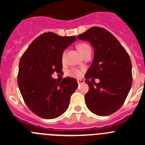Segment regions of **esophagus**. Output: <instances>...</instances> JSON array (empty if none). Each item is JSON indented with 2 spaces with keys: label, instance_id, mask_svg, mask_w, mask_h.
I'll use <instances>...</instances> for the list:
<instances>
[{
  "label": "esophagus",
  "instance_id": "obj_1",
  "mask_svg": "<svg viewBox=\"0 0 145 145\" xmlns=\"http://www.w3.org/2000/svg\"><path fill=\"white\" fill-rule=\"evenodd\" d=\"M84 82H85V80H82V79H78V84H84Z\"/></svg>",
  "mask_w": 145,
  "mask_h": 145
}]
</instances>
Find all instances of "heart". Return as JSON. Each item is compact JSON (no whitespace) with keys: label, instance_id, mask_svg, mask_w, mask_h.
<instances>
[{"label":"heart","instance_id":"obj_1","mask_svg":"<svg viewBox=\"0 0 145 145\" xmlns=\"http://www.w3.org/2000/svg\"><path fill=\"white\" fill-rule=\"evenodd\" d=\"M77 48H78L79 52H80V54H81L82 56H83L86 52H87L88 51L91 50L90 46H89L88 44H86V43H80V44L78 45ZM65 52H64L63 55H62V58L65 57ZM70 74L71 75H72V76L80 77L82 75V71L80 70H78V69H73V70H70Z\"/></svg>","mask_w":145,"mask_h":145}]
</instances>
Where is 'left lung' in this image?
Listing matches in <instances>:
<instances>
[{
  "label": "left lung",
  "mask_w": 145,
  "mask_h": 145,
  "mask_svg": "<svg viewBox=\"0 0 145 145\" xmlns=\"http://www.w3.org/2000/svg\"><path fill=\"white\" fill-rule=\"evenodd\" d=\"M77 38L89 42L94 52L85 75L89 87L85 95L87 107L97 116L111 115L123 105L132 85L130 57L117 38L104 28L93 27ZM91 76L99 79L100 83L91 82Z\"/></svg>",
  "instance_id": "8db88e82"
}]
</instances>
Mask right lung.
<instances>
[{
  "mask_svg": "<svg viewBox=\"0 0 145 145\" xmlns=\"http://www.w3.org/2000/svg\"><path fill=\"white\" fill-rule=\"evenodd\" d=\"M76 40L75 36L45 33L32 42L21 57L18 86L27 106L42 118L61 116L78 86L72 78H65L60 83L52 78L55 72H61L64 51Z\"/></svg>",
  "mask_w": 145,
  "mask_h": 145,
  "instance_id": "1",
  "label": "right lung"
}]
</instances>
